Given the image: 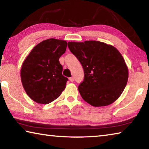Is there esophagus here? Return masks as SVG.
Listing matches in <instances>:
<instances>
[{"label":"esophagus","mask_w":149,"mask_h":149,"mask_svg":"<svg viewBox=\"0 0 149 149\" xmlns=\"http://www.w3.org/2000/svg\"><path fill=\"white\" fill-rule=\"evenodd\" d=\"M69 80L71 82H73L74 81V77H70L69 78Z\"/></svg>","instance_id":"34e87169"}]
</instances>
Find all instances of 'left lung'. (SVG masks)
Returning a JSON list of instances; mask_svg holds the SVG:
<instances>
[{"mask_svg":"<svg viewBox=\"0 0 149 149\" xmlns=\"http://www.w3.org/2000/svg\"><path fill=\"white\" fill-rule=\"evenodd\" d=\"M68 46L84 70L78 86L83 99L96 107L116 101L128 80L127 66L116 48L97 41L68 42Z\"/></svg>","mask_w":149,"mask_h":149,"instance_id":"8db88e82","label":"left lung"}]
</instances>
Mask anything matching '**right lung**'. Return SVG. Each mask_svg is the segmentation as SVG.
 <instances>
[{
  "mask_svg": "<svg viewBox=\"0 0 149 149\" xmlns=\"http://www.w3.org/2000/svg\"><path fill=\"white\" fill-rule=\"evenodd\" d=\"M67 42L49 39L31 50L23 62L21 80L27 95L40 104L54 101L64 90L68 78L62 75L59 58L65 53Z\"/></svg>",
  "mask_w": 149,
  "mask_h": 149,
  "instance_id": "obj_1",
  "label": "right lung"
}]
</instances>
